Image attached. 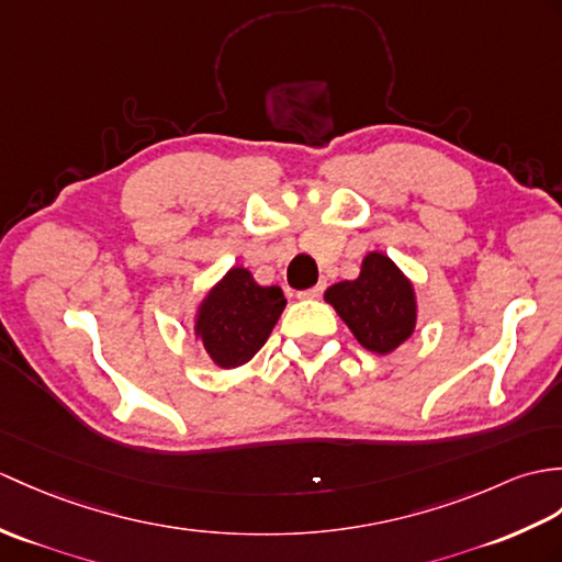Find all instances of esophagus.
I'll return each instance as SVG.
<instances>
[{"label":"esophagus","instance_id":"esophagus-1","mask_svg":"<svg viewBox=\"0 0 562 562\" xmlns=\"http://www.w3.org/2000/svg\"><path fill=\"white\" fill-rule=\"evenodd\" d=\"M323 290H325V282H318L316 286H311V290L299 292V299H318L323 294Z\"/></svg>","mask_w":562,"mask_h":562}]
</instances>
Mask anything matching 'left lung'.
<instances>
[{
  "label": "left lung",
  "instance_id": "1",
  "mask_svg": "<svg viewBox=\"0 0 562 562\" xmlns=\"http://www.w3.org/2000/svg\"><path fill=\"white\" fill-rule=\"evenodd\" d=\"M328 302L357 342L373 355H393L416 328L414 282L381 251L361 260L357 280H342L325 290Z\"/></svg>",
  "mask_w": 562,
  "mask_h": 562
}]
</instances>
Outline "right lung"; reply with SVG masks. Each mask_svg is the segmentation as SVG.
Listing matches in <instances>:
<instances>
[{
    "instance_id": "add662e5",
    "label": "right lung",
    "mask_w": 562,
    "mask_h": 562,
    "mask_svg": "<svg viewBox=\"0 0 562 562\" xmlns=\"http://www.w3.org/2000/svg\"><path fill=\"white\" fill-rule=\"evenodd\" d=\"M286 299L263 286L241 266H232L195 306L193 335L220 369L251 361L280 321Z\"/></svg>"
}]
</instances>
